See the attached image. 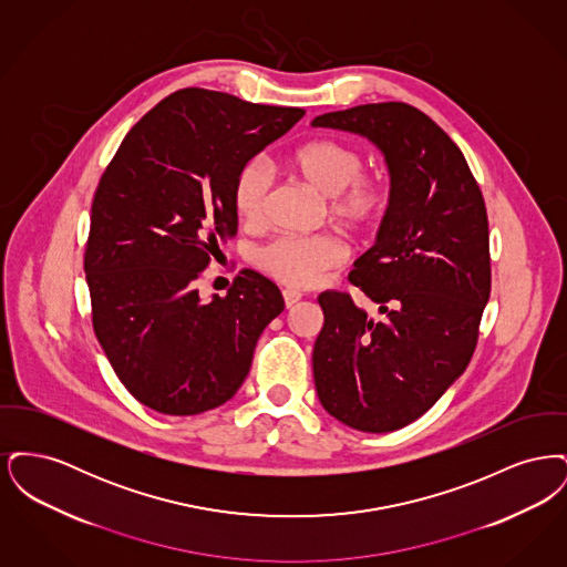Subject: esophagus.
<instances>
[{
  "instance_id": "34e87169",
  "label": "esophagus",
  "mask_w": 567,
  "mask_h": 567,
  "mask_svg": "<svg viewBox=\"0 0 567 567\" xmlns=\"http://www.w3.org/2000/svg\"><path fill=\"white\" fill-rule=\"evenodd\" d=\"M282 299H285V306L291 308V306H296L297 301L301 299V293H297L293 289H285V291H282Z\"/></svg>"
}]
</instances>
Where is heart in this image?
<instances>
[{
    "label": "heart",
    "mask_w": 567,
    "mask_h": 567,
    "mask_svg": "<svg viewBox=\"0 0 567 567\" xmlns=\"http://www.w3.org/2000/svg\"><path fill=\"white\" fill-rule=\"evenodd\" d=\"M291 174L323 195L321 215L351 238L377 231L391 206V185L382 174H365L363 153L336 137H317L287 155ZM271 178L261 163H244L231 183V206L243 225H259L266 216ZM347 250L333 234L280 236L255 255L257 268L274 280L306 289L344 264Z\"/></svg>",
    "instance_id": "obj_1"
}]
</instances>
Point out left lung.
<instances>
[{"label": "left lung", "mask_w": 567, "mask_h": 567, "mask_svg": "<svg viewBox=\"0 0 567 567\" xmlns=\"http://www.w3.org/2000/svg\"><path fill=\"white\" fill-rule=\"evenodd\" d=\"M312 125L365 135L391 174L377 244L349 274L382 317L349 293L319 296L315 386L352 430L395 432L423 416L476 351L491 293L485 197L457 144L410 104L327 112Z\"/></svg>", "instance_id": "8db88e82"}]
</instances>
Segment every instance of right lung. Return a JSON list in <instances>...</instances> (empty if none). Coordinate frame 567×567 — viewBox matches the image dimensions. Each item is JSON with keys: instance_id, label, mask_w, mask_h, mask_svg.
<instances>
[{"instance_id": "1", "label": "right lung", "mask_w": 567, "mask_h": 567, "mask_svg": "<svg viewBox=\"0 0 567 567\" xmlns=\"http://www.w3.org/2000/svg\"><path fill=\"white\" fill-rule=\"evenodd\" d=\"M306 110L181 89L121 142L91 206L84 271L91 321L114 374L162 414L190 416L243 386L261 331L285 299L243 270L202 301L199 274L238 231L231 183Z\"/></svg>"}]
</instances>
